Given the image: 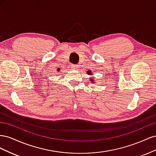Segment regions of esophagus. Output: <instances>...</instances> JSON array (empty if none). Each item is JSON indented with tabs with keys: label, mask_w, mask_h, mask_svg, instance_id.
<instances>
[{
	"label": "esophagus",
	"mask_w": 156,
	"mask_h": 156,
	"mask_svg": "<svg viewBox=\"0 0 156 156\" xmlns=\"http://www.w3.org/2000/svg\"><path fill=\"white\" fill-rule=\"evenodd\" d=\"M72 68H73V69L74 70H77L78 68V66L76 64H72Z\"/></svg>",
	"instance_id": "obj_1"
}]
</instances>
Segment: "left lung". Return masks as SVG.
Listing matches in <instances>:
<instances>
[{
    "mask_svg": "<svg viewBox=\"0 0 156 156\" xmlns=\"http://www.w3.org/2000/svg\"><path fill=\"white\" fill-rule=\"evenodd\" d=\"M88 75H92L91 72L88 73ZM89 81H90V83H93V84H94V83H95V82H94V79H92V77H90V79H89Z\"/></svg>",
    "mask_w": 156,
    "mask_h": 156,
    "instance_id": "1",
    "label": "left lung"
}]
</instances>
